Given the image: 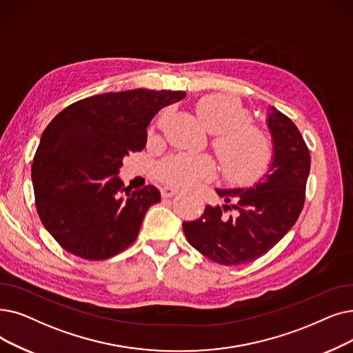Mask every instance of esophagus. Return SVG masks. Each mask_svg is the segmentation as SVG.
I'll return each mask as SVG.
<instances>
[{
  "instance_id": "esophagus-1",
  "label": "esophagus",
  "mask_w": 353,
  "mask_h": 353,
  "mask_svg": "<svg viewBox=\"0 0 353 353\" xmlns=\"http://www.w3.org/2000/svg\"><path fill=\"white\" fill-rule=\"evenodd\" d=\"M180 193V190L177 189V188H174V186H163L161 188V196L163 197H173V196H176V194H179Z\"/></svg>"
}]
</instances>
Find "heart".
<instances>
[{"label":"heart","instance_id":"b5f03b06","mask_svg":"<svg viewBox=\"0 0 353 353\" xmlns=\"http://www.w3.org/2000/svg\"><path fill=\"white\" fill-rule=\"evenodd\" d=\"M197 117L213 134L212 145L225 173L238 183H248L261 176L271 160V144L267 134L250 124V115L235 99L225 95H209L196 105ZM216 174V163L208 154L179 152L163 160L159 176L165 183L189 188Z\"/></svg>","mask_w":353,"mask_h":353}]
</instances>
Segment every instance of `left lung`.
<instances>
[{"label": "left lung", "mask_w": 353, "mask_h": 353, "mask_svg": "<svg viewBox=\"0 0 353 353\" xmlns=\"http://www.w3.org/2000/svg\"><path fill=\"white\" fill-rule=\"evenodd\" d=\"M267 125L274 154L264 177L250 188L216 189L226 205H208L201 218L183 222L192 247L218 264L241 265L263 256L293 228L303 209L309 148L294 122L274 106Z\"/></svg>", "instance_id": "left-lung-1"}]
</instances>
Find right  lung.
Returning a JSON list of instances; mask_svg holds the SVG:
<instances>
[{
  "instance_id": "right-lung-1",
  "label": "right lung",
  "mask_w": 353,
  "mask_h": 353,
  "mask_svg": "<svg viewBox=\"0 0 353 353\" xmlns=\"http://www.w3.org/2000/svg\"><path fill=\"white\" fill-rule=\"evenodd\" d=\"M185 97L183 90L108 92L74 102L52 119L32 180L40 221L60 247L99 261L137 239L145 212L161 196L151 185L124 188L122 159L141 151L151 119Z\"/></svg>"
}]
</instances>
